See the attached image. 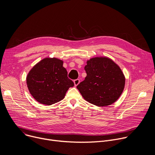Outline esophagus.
I'll return each instance as SVG.
<instances>
[{"label":"esophagus","mask_w":155,"mask_h":155,"mask_svg":"<svg viewBox=\"0 0 155 155\" xmlns=\"http://www.w3.org/2000/svg\"><path fill=\"white\" fill-rule=\"evenodd\" d=\"M74 82L75 86H77L80 83V80L79 79H76L74 81Z\"/></svg>","instance_id":"1"}]
</instances>
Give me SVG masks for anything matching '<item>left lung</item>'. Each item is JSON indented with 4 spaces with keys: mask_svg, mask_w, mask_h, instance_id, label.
Wrapping results in <instances>:
<instances>
[{
    "mask_svg": "<svg viewBox=\"0 0 155 155\" xmlns=\"http://www.w3.org/2000/svg\"><path fill=\"white\" fill-rule=\"evenodd\" d=\"M86 77L77 86L83 97L99 107L114 103L122 94L125 77L119 66L112 59L97 57L87 61Z\"/></svg>",
    "mask_w": 155,
    "mask_h": 155,
    "instance_id": "obj_1",
    "label": "left lung"
}]
</instances>
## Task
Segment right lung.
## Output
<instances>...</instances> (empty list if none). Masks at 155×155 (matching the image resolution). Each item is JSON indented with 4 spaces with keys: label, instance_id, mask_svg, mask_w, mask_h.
Here are the masks:
<instances>
[{
    "label": "right lung",
    "instance_id": "obj_1",
    "mask_svg": "<svg viewBox=\"0 0 155 155\" xmlns=\"http://www.w3.org/2000/svg\"><path fill=\"white\" fill-rule=\"evenodd\" d=\"M26 82L33 97L48 105L63 99L69 88L74 86L63 67V61L55 58H45L35 64L29 72Z\"/></svg>",
    "mask_w": 155,
    "mask_h": 155
}]
</instances>
